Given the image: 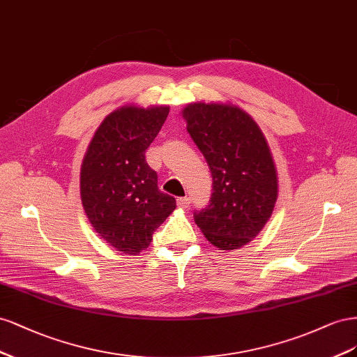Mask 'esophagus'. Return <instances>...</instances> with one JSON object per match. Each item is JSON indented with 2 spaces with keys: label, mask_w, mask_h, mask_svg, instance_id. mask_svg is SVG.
<instances>
[{
  "label": "esophagus",
  "mask_w": 357,
  "mask_h": 357,
  "mask_svg": "<svg viewBox=\"0 0 357 357\" xmlns=\"http://www.w3.org/2000/svg\"><path fill=\"white\" fill-rule=\"evenodd\" d=\"M190 203H191L190 197H179V199L176 200V205H178L181 209H187V208L190 206Z\"/></svg>",
  "instance_id": "34e87169"
}]
</instances>
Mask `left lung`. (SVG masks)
I'll use <instances>...</instances> for the list:
<instances>
[{"instance_id":"8db88e82","label":"left lung","mask_w":357,"mask_h":357,"mask_svg":"<svg viewBox=\"0 0 357 357\" xmlns=\"http://www.w3.org/2000/svg\"><path fill=\"white\" fill-rule=\"evenodd\" d=\"M182 118L213 184L211 203L195 213V221L212 245L238 250L261 231L278 197L266 137L245 110L230 103H191Z\"/></svg>"}]
</instances>
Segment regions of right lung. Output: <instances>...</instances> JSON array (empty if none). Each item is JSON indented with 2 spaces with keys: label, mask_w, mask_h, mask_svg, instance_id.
Returning <instances> with one entry per match:
<instances>
[{
  "label": "right lung",
  "mask_w": 357,
  "mask_h": 357,
  "mask_svg": "<svg viewBox=\"0 0 357 357\" xmlns=\"http://www.w3.org/2000/svg\"><path fill=\"white\" fill-rule=\"evenodd\" d=\"M169 115V106H122L109 114L89 142L80 167V199L97 235L127 256L149 247L176 208L158 190L145 152Z\"/></svg>",
  "instance_id": "add662e5"
}]
</instances>
